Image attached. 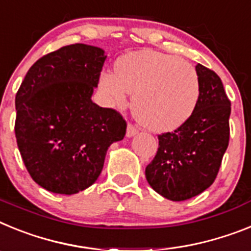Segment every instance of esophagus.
<instances>
[{
    "mask_svg": "<svg viewBox=\"0 0 251 251\" xmlns=\"http://www.w3.org/2000/svg\"><path fill=\"white\" fill-rule=\"evenodd\" d=\"M136 134H138V128L135 127L134 125H131V124H128L127 128H126V136L127 138H132Z\"/></svg>",
    "mask_w": 251,
    "mask_h": 251,
    "instance_id": "34e87169",
    "label": "esophagus"
}]
</instances>
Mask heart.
Returning a JSON list of instances; mask_svg holds the SVG:
<instances>
[{"label": "heart", "mask_w": 251, "mask_h": 251, "mask_svg": "<svg viewBox=\"0 0 251 251\" xmlns=\"http://www.w3.org/2000/svg\"><path fill=\"white\" fill-rule=\"evenodd\" d=\"M101 88L117 104L127 93L139 123L155 132L172 131L191 117L200 99V78L186 60L169 54L141 50L120 58L115 74L104 73Z\"/></svg>", "instance_id": "b5f03b06"}]
</instances>
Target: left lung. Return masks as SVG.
I'll use <instances>...</instances> for the list:
<instances>
[{
  "mask_svg": "<svg viewBox=\"0 0 251 251\" xmlns=\"http://www.w3.org/2000/svg\"><path fill=\"white\" fill-rule=\"evenodd\" d=\"M200 99L186 123L173 132L159 135V148L145 169L156 193L171 201L200 195L215 182L228 147L231 102L216 73L196 65Z\"/></svg>",
  "mask_w": 251,
  "mask_h": 251,
  "instance_id": "left-lung-1",
  "label": "left lung"
}]
</instances>
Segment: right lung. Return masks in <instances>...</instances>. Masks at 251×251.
Segmentation results:
<instances>
[{
  "label": "right lung",
  "instance_id": "right-lung-1",
  "mask_svg": "<svg viewBox=\"0 0 251 251\" xmlns=\"http://www.w3.org/2000/svg\"><path fill=\"white\" fill-rule=\"evenodd\" d=\"M104 50L67 45L40 58L16 93L15 135L24 164L39 186L74 195L92 186L126 121L92 101Z\"/></svg>",
  "mask_w": 251,
  "mask_h": 251
}]
</instances>
